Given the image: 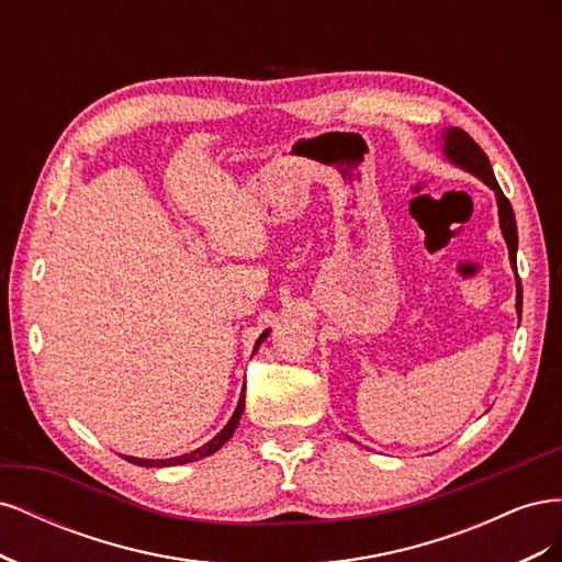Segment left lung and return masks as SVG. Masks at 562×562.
<instances>
[{"instance_id":"1","label":"left lung","mask_w":562,"mask_h":562,"mask_svg":"<svg viewBox=\"0 0 562 562\" xmlns=\"http://www.w3.org/2000/svg\"><path fill=\"white\" fill-rule=\"evenodd\" d=\"M443 151H446V157L454 166L464 168V171H469L475 178H481L497 196L499 227H502V234H504L506 246H508V258H512V267L516 271V312L520 316L522 314V288H520V277H518V269H516L518 229H516V217H514L512 203H508V199L502 192V187L497 184V178H495V173H492V166H490L487 155L479 147V143L471 138L467 131H462V128H448V131H443Z\"/></svg>"}]
</instances>
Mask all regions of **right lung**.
Wrapping results in <instances>:
<instances>
[{"label":"right lung","instance_id":"obj_1","mask_svg":"<svg viewBox=\"0 0 562 562\" xmlns=\"http://www.w3.org/2000/svg\"><path fill=\"white\" fill-rule=\"evenodd\" d=\"M267 335H269V330H265V333L258 337V342H255V349H252V353L258 351V347L265 342ZM244 396H246V394H241V398H239V405H236V411H234L232 419L225 424V429L220 431L215 438H211L206 446L196 448L194 452H187V454H180V457H171V459H138V457H126V459H128L131 464H138V467H178V464H187V462H196V459H203V457H209V454L217 452V450L223 448V446L227 443V440L232 438L234 429L239 427V419H241V415H244V405H246Z\"/></svg>","mask_w":562,"mask_h":562}]
</instances>
